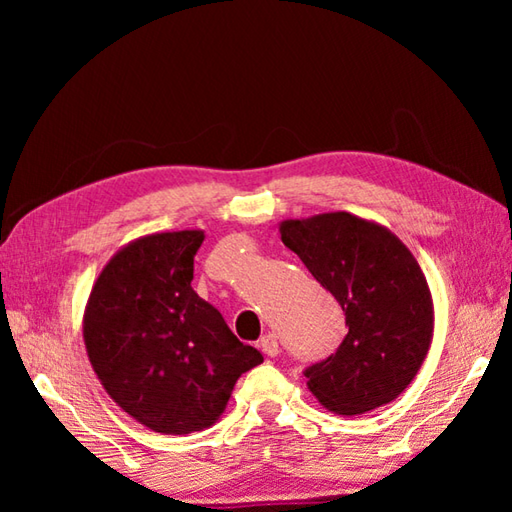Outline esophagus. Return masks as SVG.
Masks as SVG:
<instances>
[{"instance_id": "esophagus-1", "label": "esophagus", "mask_w": 512, "mask_h": 512, "mask_svg": "<svg viewBox=\"0 0 512 512\" xmlns=\"http://www.w3.org/2000/svg\"><path fill=\"white\" fill-rule=\"evenodd\" d=\"M259 348H262V352L266 354V357H277V352H280V343H277V336L275 334H268L262 339V343H259Z\"/></svg>"}]
</instances>
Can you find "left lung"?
<instances>
[{
  "instance_id": "1",
  "label": "left lung",
  "mask_w": 512,
  "mask_h": 512,
  "mask_svg": "<svg viewBox=\"0 0 512 512\" xmlns=\"http://www.w3.org/2000/svg\"><path fill=\"white\" fill-rule=\"evenodd\" d=\"M280 235L339 300L348 325L339 350L307 368L309 391L336 415L393 402L433 341V298L418 259L386 225L350 212L287 219Z\"/></svg>"
}]
</instances>
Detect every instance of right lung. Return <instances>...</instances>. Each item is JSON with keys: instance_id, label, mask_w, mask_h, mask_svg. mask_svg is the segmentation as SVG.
<instances>
[{"instance_id": "1", "label": "right lung", "mask_w": 512, "mask_h": 512, "mask_svg": "<svg viewBox=\"0 0 512 512\" xmlns=\"http://www.w3.org/2000/svg\"><path fill=\"white\" fill-rule=\"evenodd\" d=\"M203 230L151 232L103 266L83 311L92 370L121 411L164 436L221 418L237 379L264 361L192 289Z\"/></svg>"}]
</instances>
